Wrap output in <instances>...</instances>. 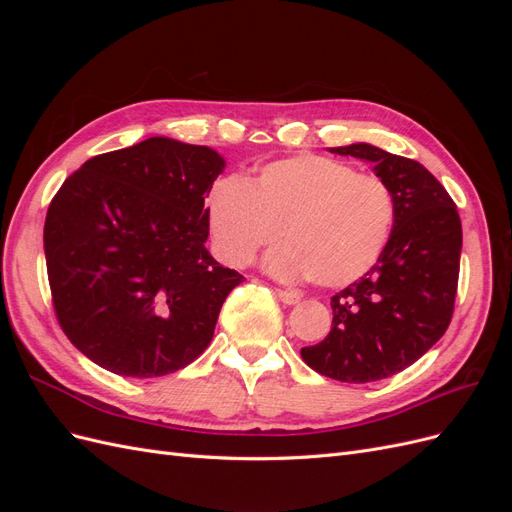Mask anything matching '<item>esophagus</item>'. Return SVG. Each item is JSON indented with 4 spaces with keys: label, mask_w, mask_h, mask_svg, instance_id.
Segmentation results:
<instances>
[{
    "label": "esophagus",
    "mask_w": 512,
    "mask_h": 512,
    "mask_svg": "<svg viewBox=\"0 0 512 512\" xmlns=\"http://www.w3.org/2000/svg\"><path fill=\"white\" fill-rule=\"evenodd\" d=\"M275 294L277 297H280V301H284L286 305H297L299 301H301V297L297 292H292V290H284V288H275Z\"/></svg>",
    "instance_id": "1"
}]
</instances>
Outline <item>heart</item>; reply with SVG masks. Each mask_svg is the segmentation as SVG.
<instances>
[{
    "instance_id": "b5f03b06",
    "label": "heart",
    "mask_w": 512,
    "mask_h": 512,
    "mask_svg": "<svg viewBox=\"0 0 512 512\" xmlns=\"http://www.w3.org/2000/svg\"><path fill=\"white\" fill-rule=\"evenodd\" d=\"M218 256L245 267L282 239L265 267L284 280L309 277L342 288L374 269L395 222V200L380 177L314 153L271 162L247 183L226 179L207 198Z\"/></svg>"
}]
</instances>
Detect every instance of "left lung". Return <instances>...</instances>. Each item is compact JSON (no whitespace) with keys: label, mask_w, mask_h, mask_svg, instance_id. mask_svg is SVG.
Returning a JSON list of instances; mask_svg holds the SVG:
<instances>
[{"label":"left lung","mask_w":512,"mask_h":512,"mask_svg":"<svg viewBox=\"0 0 512 512\" xmlns=\"http://www.w3.org/2000/svg\"><path fill=\"white\" fill-rule=\"evenodd\" d=\"M374 164L395 200V222L380 260L331 299L333 324L301 350L318 374L339 382H374L410 367L438 342L453 316L461 220L453 198L414 160L369 143L329 147Z\"/></svg>","instance_id":"8db88e82"}]
</instances>
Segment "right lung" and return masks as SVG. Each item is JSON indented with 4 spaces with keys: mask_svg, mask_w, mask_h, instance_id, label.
Wrapping results in <instances>:
<instances>
[{
    "mask_svg": "<svg viewBox=\"0 0 512 512\" xmlns=\"http://www.w3.org/2000/svg\"><path fill=\"white\" fill-rule=\"evenodd\" d=\"M224 168L211 147L151 136L61 185L44 222L46 271L61 329L87 359L158 378L209 346L243 282L205 247V198Z\"/></svg>",
    "mask_w": 512,
    "mask_h": 512,
    "instance_id": "1",
    "label": "right lung"
}]
</instances>
